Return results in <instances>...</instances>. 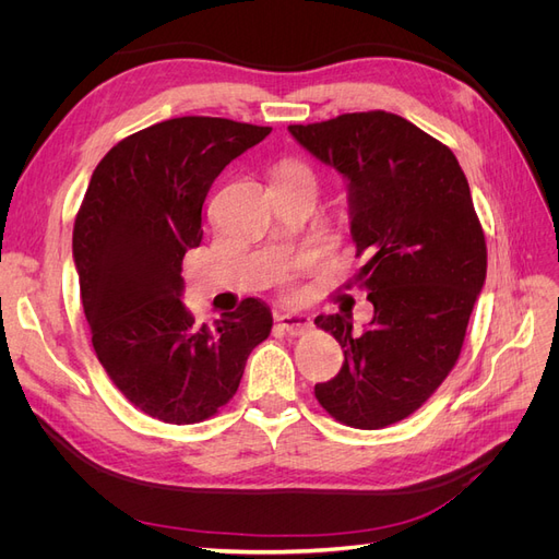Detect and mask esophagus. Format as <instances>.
Segmentation results:
<instances>
[{
    "label": "esophagus",
    "instance_id": "esophagus-1",
    "mask_svg": "<svg viewBox=\"0 0 559 559\" xmlns=\"http://www.w3.org/2000/svg\"><path fill=\"white\" fill-rule=\"evenodd\" d=\"M275 319H277V326L289 335H300L302 331H308L312 326L310 314H302V312H286V314H277Z\"/></svg>",
    "mask_w": 559,
    "mask_h": 559
}]
</instances>
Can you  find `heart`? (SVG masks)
Returning <instances> with one entry per match:
<instances>
[{
    "mask_svg": "<svg viewBox=\"0 0 559 559\" xmlns=\"http://www.w3.org/2000/svg\"><path fill=\"white\" fill-rule=\"evenodd\" d=\"M284 170H306V167L298 165V163H284V165L280 167V173H284Z\"/></svg>",
    "mask_w": 559,
    "mask_h": 559,
    "instance_id": "b5f03b06",
    "label": "heart"
}]
</instances>
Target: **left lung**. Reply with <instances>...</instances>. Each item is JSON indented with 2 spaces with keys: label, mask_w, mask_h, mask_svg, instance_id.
<instances>
[{
  "label": "left lung",
  "mask_w": 559,
  "mask_h": 559,
  "mask_svg": "<svg viewBox=\"0 0 559 559\" xmlns=\"http://www.w3.org/2000/svg\"><path fill=\"white\" fill-rule=\"evenodd\" d=\"M289 132L347 181L349 233L368 259L354 282L373 302L361 335L352 314L314 319L345 349L341 373L314 396L347 427L382 429L413 415L460 359L487 273L483 226L452 151L396 114Z\"/></svg>",
  "instance_id": "obj_1"
}]
</instances>
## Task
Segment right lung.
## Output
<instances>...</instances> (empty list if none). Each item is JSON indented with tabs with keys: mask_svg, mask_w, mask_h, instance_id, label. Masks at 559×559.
<instances>
[{
	"mask_svg": "<svg viewBox=\"0 0 559 559\" xmlns=\"http://www.w3.org/2000/svg\"><path fill=\"white\" fill-rule=\"evenodd\" d=\"M267 134L210 116L144 128L99 160L79 207L72 251L97 359L134 408L167 425H195L226 405L273 329L259 298L212 326L181 302V261L200 247L210 186Z\"/></svg>",
	"mask_w": 559,
	"mask_h": 559,
	"instance_id": "obj_1",
	"label": "right lung"
}]
</instances>
